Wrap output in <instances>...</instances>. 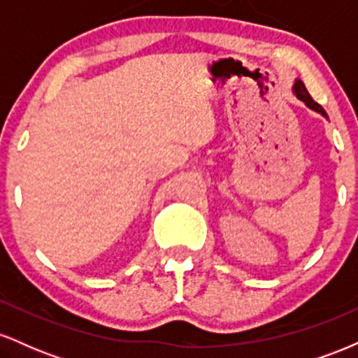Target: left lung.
Returning <instances> with one entry per match:
<instances>
[{
	"label": "left lung",
	"mask_w": 358,
	"mask_h": 358,
	"mask_svg": "<svg viewBox=\"0 0 358 358\" xmlns=\"http://www.w3.org/2000/svg\"><path fill=\"white\" fill-rule=\"evenodd\" d=\"M293 94L298 97L299 101L305 102L306 108H310L311 110H315V113L322 114V116H323L324 119H328L327 113H324V109L322 108V106H320L318 102H315L313 99H311V96H310V94H308V90H306V87H305V84H303V80H299V79L294 80Z\"/></svg>",
	"instance_id": "left-lung-1"
}]
</instances>
